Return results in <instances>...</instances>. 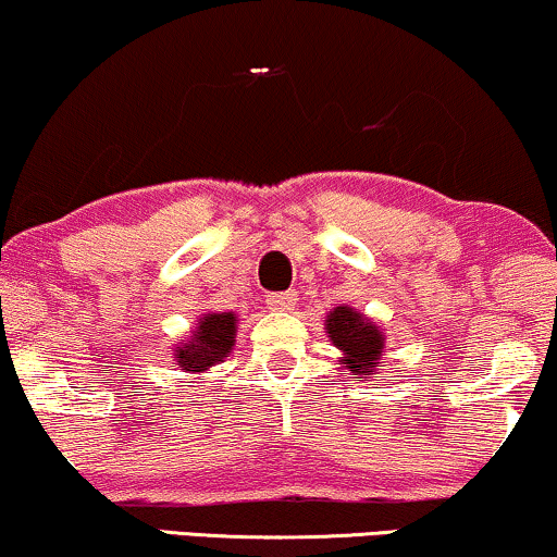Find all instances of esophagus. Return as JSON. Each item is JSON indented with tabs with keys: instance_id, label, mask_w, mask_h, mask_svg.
<instances>
[{
	"instance_id": "1",
	"label": "esophagus",
	"mask_w": 557,
	"mask_h": 557,
	"mask_svg": "<svg viewBox=\"0 0 557 557\" xmlns=\"http://www.w3.org/2000/svg\"><path fill=\"white\" fill-rule=\"evenodd\" d=\"M298 300V293L287 290V293H270L267 295V306L274 308V311H290Z\"/></svg>"
}]
</instances>
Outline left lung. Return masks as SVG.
Listing matches in <instances>:
<instances>
[{"mask_svg":"<svg viewBox=\"0 0 557 557\" xmlns=\"http://www.w3.org/2000/svg\"><path fill=\"white\" fill-rule=\"evenodd\" d=\"M326 334L331 344L342 351L339 362L357 377H375L383 368L385 334L370 315L351 306H336L326 315Z\"/></svg>","mask_w":557,"mask_h":557,"instance_id":"obj_1","label":"left lung"}]
</instances>
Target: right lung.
<instances>
[{
  "mask_svg": "<svg viewBox=\"0 0 557 557\" xmlns=\"http://www.w3.org/2000/svg\"><path fill=\"white\" fill-rule=\"evenodd\" d=\"M236 329L238 315L234 311L202 313L200 319H197L189 339H182L177 347H174V360H177L180 368L189 372V375L215 368V364L226 360L228 351L234 349Z\"/></svg>",
  "mask_w": 557,
  "mask_h": 557,
  "instance_id": "add662e5",
  "label": "right lung"
}]
</instances>
